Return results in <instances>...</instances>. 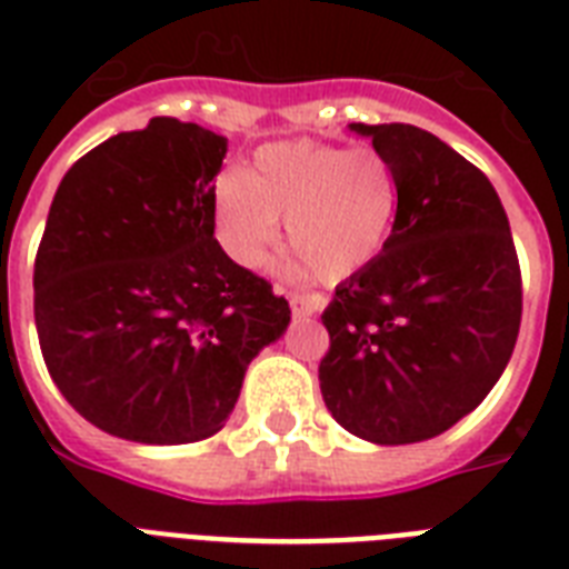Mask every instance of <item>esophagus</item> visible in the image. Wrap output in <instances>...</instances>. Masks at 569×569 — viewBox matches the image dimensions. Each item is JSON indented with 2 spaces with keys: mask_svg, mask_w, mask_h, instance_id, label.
<instances>
[{
  "mask_svg": "<svg viewBox=\"0 0 569 569\" xmlns=\"http://www.w3.org/2000/svg\"><path fill=\"white\" fill-rule=\"evenodd\" d=\"M289 307H292L295 319H307V316H316L325 307V298L310 292H292L289 295Z\"/></svg>",
  "mask_w": 569,
  "mask_h": 569,
  "instance_id": "obj_1",
  "label": "esophagus"
}]
</instances>
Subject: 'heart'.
Wrapping results in <instances>:
<instances>
[{
	"label": "heart",
	"mask_w": 569,
	"mask_h": 569,
	"mask_svg": "<svg viewBox=\"0 0 569 569\" xmlns=\"http://www.w3.org/2000/svg\"><path fill=\"white\" fill-rule=\"evenodd\" d=\"M398 214V177L372 147H262L244 173H227L214 191L221 244L244 266H259L286 239L321 280L348 277L387 248Z\"/></svg>",
	"instance_id": "b5f03b06"
}]
</instances>
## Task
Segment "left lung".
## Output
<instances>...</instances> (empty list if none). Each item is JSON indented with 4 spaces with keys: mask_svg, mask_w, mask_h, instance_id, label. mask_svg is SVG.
Segmentation results:
<instances>
[{
    "mask_svg": "<svg viewBox=\"0 0 569 569\" xmlns=\"http://www.w3.org/2000/svg\"><path fill=\"white\" fill-rule=\"evenodd\" d=\"M398 177L387 248L337 286L319 380L346 431L380 446L431 440L472 413L511 360L520 259L485 173L410 123H351Z\"/></svg>",
    "mask_w": 569,
    "mask_h": 569,
    "instance_id": "left-lung-1",
    "label": "left lung"
}]
</instances>
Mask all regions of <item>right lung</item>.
Returning <instances> with one entry per match:
<instances>
[{"instance_id":"1","label":"right lung","mask_w":569,"mask_h":569,"mask_svg":"<svg viewBox=\"0 0 569 569\" xmlns=\"http://www.w3.org/2000/svg\"><path fill=\"white\" fill-rule=\"evenodd\" d=\"M227 138L177 118L120 132L64 173L34 257L40 355L61 396L120 440L212 437L289 301L214 239Z\"/></svg>"}]
</instances>
